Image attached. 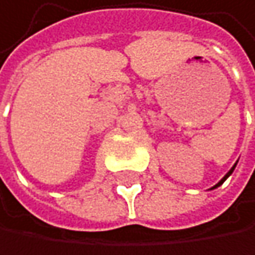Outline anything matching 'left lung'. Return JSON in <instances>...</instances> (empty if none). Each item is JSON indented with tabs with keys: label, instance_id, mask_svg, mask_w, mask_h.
Here are the masks:
<instances>
[{
	"label": "left lung",
	"instance_id": "obj_1",
	"mask_svg": "<svg viewBox=\"0 0 255 255\" xmlns=\"http://www.w3.org/2000/svg\"><path fill=\"white\" fill-rule=\"evenodd\" d=\"M235 166H236V165H235ZM235 166H233V168H232V169H230V171H229V172H227V174H226V175H224V178H223V180H221V181H220V183H218V184H215V186H214V187H212V189H217V187H218V186H221V184H223V183H224V181H226V180H227V178H229V177H230V174H232V172H233V169H235Z\"/></svg>",
	"mask_w": 255,
	"mask_h": 255
}]
</instances>
